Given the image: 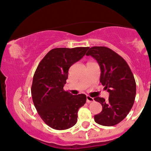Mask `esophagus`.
I'll list each match as a JSON object with an SVG mask.
<instances>
[{
    "label": "esophagus",
    "mask_w": 151,
    "mask_h": 151,
    "mask_svg": "<svg viewBox=\"0 0 151 151\" xmlns=\"http://www.w3.org/2000/svg\"><path fill=\"white\" fill-rule=\"evenodd\" d=\"M93 101H94V99H93V98H91V97L88 96V95H87V96H86V102L88 103L93 102Z\"/></svg>",
    "instance_id": "obj_1"
}]
</instances>
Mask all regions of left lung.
<instances>
[{"mask_svg":"<svg viewBox=\"0 0 151 151\" xmlns=\"http://www.w3.org/2000/svg\"><path fill=\"white\" fill-rule=\"evenodd\" d=\"M86 56L94 58L100 65V82L109 93V100L97 97L102 110L95 115L97 123L114 126L126 117L134 104L136 82L127 62L121 56L106 47H93Z\"/></svg>","mask_w":151,"mask_h":151,"instance_id":"8db88e82","label":"left lung"}]
</instances>
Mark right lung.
I'll use <instances>...</instances> for the list:
<instances>
[{"label":"right lung","mask_w":151,"mask_h":151,"mask_svg":"<svg viewBox=\"0 0 151 151\" xmlns=\"http://www.w3.org/2000/svg\"><path fill=\"white\" fill-rule=\"evenodd\" d=\"M89 47L56 48L46 54L38 65L31 86L32 98L43 121L54 129L70 128L77 121V113L84 105V94L72 95L63 86L68 70L83 58Z\"/></svg>","instance_id":"right-lung-1"}]
</instances>
